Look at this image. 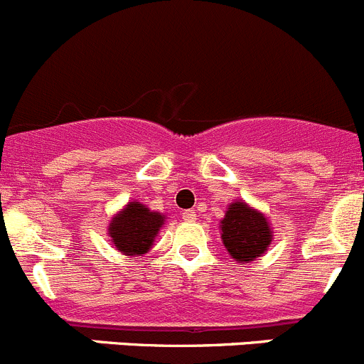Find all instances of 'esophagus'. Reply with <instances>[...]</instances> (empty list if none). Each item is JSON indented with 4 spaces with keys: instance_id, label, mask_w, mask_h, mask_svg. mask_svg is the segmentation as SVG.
Returning <instances> with one entry per match:
<instances>
[{
    "instance_id": "1",
    "label": "esophagus",
    "mask_w": 364,
    "mask_h": 364,
    "mask_svg": "<svg viewBox=\"0 0 364 364\" xmlns=\"http://www.w3.org/2000/svg\"><path fill=\"white\" fill-rule=\"evenodd\" d=\"M182 220L195 221L196 220V213H195V210H184V213H182Z\"/></svg>"
}]
</instances>
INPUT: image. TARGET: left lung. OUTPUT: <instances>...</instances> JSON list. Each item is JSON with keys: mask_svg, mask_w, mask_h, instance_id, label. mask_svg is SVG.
Returning a JSON list of instances; mask_svg holds the SVG:
<instances>
[{"mask_svg": "<svg viewBox=\"0 0 364 364\" xmlns=\"http://www.w3.org/2000/svg\"><path fill=\"white\" fill-rule=\"evenodd\" d=\"M220 223L225 248L237 262L255 261L272 245L273 232L264 214L240 200L228 205Z\"/></svg>", "mask_w": 364, "mask_h": 364, "instance_id": "8db88e82", "label": "left lung"}]
</instances>
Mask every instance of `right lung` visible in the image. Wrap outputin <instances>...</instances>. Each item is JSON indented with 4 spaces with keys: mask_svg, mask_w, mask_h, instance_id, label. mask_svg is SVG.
<instances>
[{
    "mask_svg": "<svg viewBox=\"0 0 364 364\" xmlns=\"http://www.w3.org/2000/svg\"><path fill=\"white\" fill-rule=\"evenodd\" d=\"M164 214L154 213L139 202H130L109 223V236L119 252L130 257L146 254L164 225Z\"/></svg>",
    "mask_w": 364,
    "mask_h": 364,
    "instance_id": "add662e5",
    "label": "right lung"
}]
</instances>
